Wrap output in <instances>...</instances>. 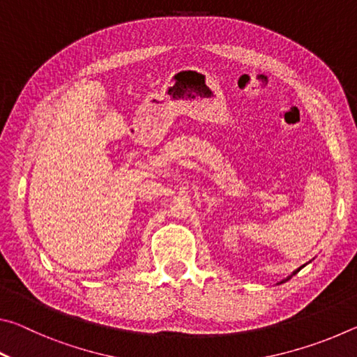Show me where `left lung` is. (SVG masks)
I'll list each match as a JSON object with an SVG mask.
<instances>
[{"mask_svg":"<svg viewBox=\"0 0 357 357\" xmlns=\"http://www.w3.org/2000/svg\"><path fill=\"white\" fill-rule=\"evenodd\" d=\"M304 266H305V264H304ZM304 266H301V268H304ZM301 268H299V269H296V271H294V273H293L291 275H288V277H287V279H285V280H282L280 283H283V282H287V280H289V279H291V277H293L294 274H298V273H299V271H301Z\"/></svg>","mask_w":357,"mask_h":357,"instance_id":"1","label":"left lung"}]
</instances>
